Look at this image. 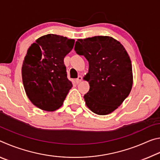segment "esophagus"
Listing matches in <instances>:
<instances>
[{"label":"esophagus","instance_id":"34e87169","mask_svg":"<svg viewBox=\"0 0 160 160\" xmlns=\"http://www.w3.org/2000/svg\"><path fill=\"white\" fill-rule=\"evenodd\" d=\"M82 76H80V75H79V76L78 77V78L76 80H75V81H76V83L77 84H79L81 81H82Z\"/></svg>","mask_w":160,"mask_h":160}]
</instances>
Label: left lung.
Segmentation results:
<instances>
[{"instance_id":"left-lung-1","label":"left lung","mask_w":160,"mask_h":160,"mask_svg":"<svg viewBox=\"0 0 160 160\" xmlns=\"http://www.w3.org/2000/svg\"><path fill=\"white\" fill-rule=\"evenodd\" d=\"M75 51L89 63L84 77L90 84L84 95L87 107L98 115L113 112L132 88V65L127 51L120 42L107 36L78 39Z\"/></svg>"}]
</instances>
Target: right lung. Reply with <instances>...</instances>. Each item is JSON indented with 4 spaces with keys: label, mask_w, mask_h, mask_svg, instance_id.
<instances>
[{
    "label": "right lung",
    "mask_w": 160,
    "mask_h": 160,
    "mask_svg": "<svg viewBox=\"0 0 160 160\" xmlns=\"http://www.w3.org/2000/svg\"><path fill=\"white\" fill-rule=\"evenodd\" d=\"M74 44V39L49 34L39 37L28 48L22 77L27 95L37 107L52 112L63 104L72 87L63 59Z\"/></svg>",
    "instance_id": "obj_1"
}]
</instances>
